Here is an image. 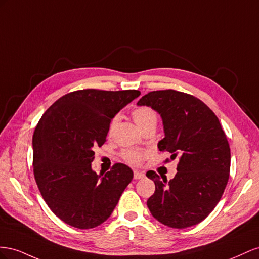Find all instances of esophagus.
I'll list each match as a JSON object with an SVG mask.
<instances>
[{"label": "esophagus", "mask_w": 259, "mask_h": 259, "mask_svg": "<svg viewBox=\"0 0 259 259\" xmlns=\"http://www.w3.org/2000/svg\"><path fill=\"white\" fill-rule=\"evenodd\" d=\"M144 177H145V175H144L143 172H141V171H138V170H135V172H134V178H135L136 180L142 179V178H144Z\"/></svg>", "instance_id": "obj_1"}]
</instances>
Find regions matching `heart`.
<instances>
[{"mask_svg":"<svg viewBox=\"0 0 259 259\" xmlns=\"http://www.w3.org/2000/svg\"><path fill=\"white\" fill-rule=\"evenodd\" d=\"M132 118H134L135 122L138 124L140 129H143L145 125L150 123H156L157 115L155 110L149 106H139L132 110ZM118 122V117H115L114 119L110 121L108 132L112 134L114 128ZM123 158L125 161H128L129 164H140L145 158V153L137 150H129L123 153Z\"/></svg>","mask_w":259,"mask_h":259,"instance_id":"heart-1","label":"heart"}]
</instances>
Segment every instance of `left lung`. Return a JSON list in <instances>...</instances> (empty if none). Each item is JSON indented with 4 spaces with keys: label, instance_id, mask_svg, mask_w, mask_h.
Here are the masks:
<instances>
[{
    "label": "left lung",
    "instance_id": "left-lung-1",
    "mask_svg": "<svg viewBox=\"0 0 259 259\" xmlns=\"http://www.w3.org/2000/svg\"><path fill=\"white\" fill-rule=\"evenodd\" d=\"M138 105L161 117L165 138L157 144L159 151L170 153L171 159L179 156L171 180L146 172L155 183L147 207L167 227L195 226L216 207L229 180L230 146L218 118L201 100L175 90L147 93Z\"/></svg>",
    "mask_w": 259,
    "mask_h": 259
}]
</instances>
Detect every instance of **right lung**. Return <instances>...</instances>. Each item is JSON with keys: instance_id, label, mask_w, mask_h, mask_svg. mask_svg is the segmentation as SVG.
<instances>
[{"instance_id": "add662e5", "label": "right lung", "mask_w": 259, "mask_h": 259, "mask_svg": "<svg viewBox=\"0 0 259 259\" xmlns=\"http://www.w3.org/2000/svg\"><path fill=\"white\" fill-rule=\"evenodd\" d=\"M140 94L79 90L58 99L41 117L32 137L34 179L50 209L64 223L91 229L112 215L134 171L118 162L97 175L91 167L93 147L105 143L110 121Z\"/></svg>"}]
</instances>
